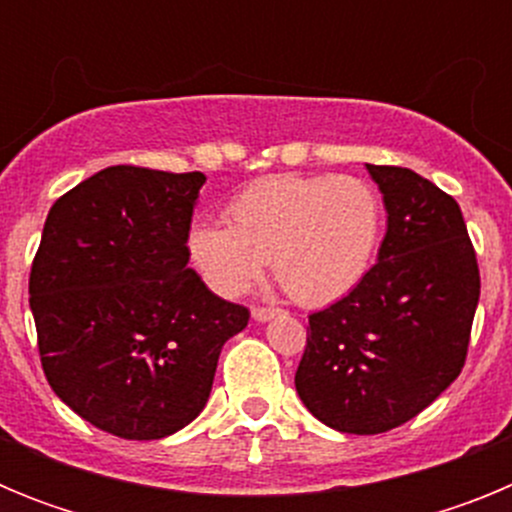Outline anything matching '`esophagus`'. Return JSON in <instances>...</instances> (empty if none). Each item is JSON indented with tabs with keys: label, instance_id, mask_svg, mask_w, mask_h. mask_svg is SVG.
<instances>
[{
	"label": "esophagus",
	"instance_id": "1",
	"mask_svg": "<svg viewBox=\"0 0 512 512\" xmlns=\"http://www.w3.org/2000/svg\"><path fill=\"white\" fill-rule=\"evenodd\" d=\"M251 315L256 323H266V320H271L274 315H279V310H274V307H253Z\"/></svg>",
	"mask_w": 512,
	"mask_h": 512
}]
</instances>
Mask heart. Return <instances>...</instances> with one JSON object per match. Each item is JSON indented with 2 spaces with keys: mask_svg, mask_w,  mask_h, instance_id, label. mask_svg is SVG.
<instances>
[{
  "mask_svg": "<svg viewBox=\"0 0 512 512\" xmlns=\"http://www.w3.org/2000/svg\"><path fill=\"white\" fill-rule=\"evenodd\" d=\"M225 223L189 233V253L217 295H241L269 259L289 295L318 307L341 300L369 271L382 202L356 176H266L235 194Z\"/></svg>",
  "mask_w": 512,
  "mask_h": 512,
  "instance_id": "obj_1",
  "label": "heart"
}]
</instances>
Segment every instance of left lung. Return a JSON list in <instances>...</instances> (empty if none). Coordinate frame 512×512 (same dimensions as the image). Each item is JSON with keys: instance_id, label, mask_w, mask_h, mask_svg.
<instances>
[{"instance_id": "8db88e82", "label": "left lung", "mask_w": 512, "mask_h": 512, "mask_svg": "<svg viewBox=\"0 0 512 512\" xmlns=\"http://www.w3.org/2000/svg\"><path fill=\"white\" fill-rule=\"evenodd\" d=\"M366 171L387 210L377 264L343 300L312 312L295 374L305 408L356 436L408 423L459 377L479 302L454 197L400 166Z\"/></svg>"}]
</instances>
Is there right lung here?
Returning a JSON list of instances; mask_svg holds the SVG:
<instances>
[{
    "label": "right lung",
    "mask_w": 512,
    "mask_h": 512,
    "mask_svg": "<svg viewBox=\"0 0 512 512\" xmlns=\"http://www.w3.org/2000/svg\"><path fill=\"white\" fill-rule=\"evenodd\" d=\"M207 176L110 166L45 217L30 271L43 372L99 431L153 441L205 410L225 341L248 310L187 269Z\"/></svg>",
    "instance_id": "obj_1"
}]
</instances>
